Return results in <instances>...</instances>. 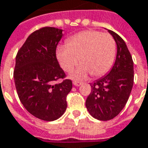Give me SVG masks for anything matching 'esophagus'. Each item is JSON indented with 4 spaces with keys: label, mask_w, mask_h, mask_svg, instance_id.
<instances>
[{
    "label": "esophagus",
    "mask_w": 148,
    "mask_h": 148,
    "mask_svg": "<svg viewBox=\"0 0 148 148\" xmlns=\"http://www.w3.org/2000/svg\"><path fill=\"white\" fill-rule=\"evenodd\" d=\"M81 85H82L81 82H73V86H80Z\"/></svg>",
    "instance_id": "1"
}]
</instances>
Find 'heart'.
<instances>
[{
  "mask_svg": "<svg viewBox=\"0 0 148 148\" xmlns=\"http://www.w3.org/2000/svg\"><path fill=\"white\" fill-rule=\"evenodd\" d=\"M115 53L116 44L111 35L86 30L70 38L66 45L58 46L56 57L66 72L72 71L80 59L82 66L71 73L70 78L81 81L90 73L95 77L105 75L110 69Z\"/></svg>",
  "mask_w": 148,
  "mask_h": 148,
  "instance_id": "b5f03b06",
  "label": "heart"
}]
</instances>
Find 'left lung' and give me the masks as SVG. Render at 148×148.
Instances as JSON below:
<instances>
[{
  "label": "left lung",
  "instance_id": "obj_1",
  "mask_svg": "<svg viewBox=\"0 0 148 148\" xmlns=\"http://www.w3.org/2000/svg\"><path fill=\"white\" fill-rule=\"evenodd\" d=\"M117 45L116 59L108 74L91 84L86 101L90 115L99 120L116 117L126 105L134 86V62L122 38L108 29Z\"/></svg>",
  "mask_w": 148,
  "mask_h": 148
}]
</instances>
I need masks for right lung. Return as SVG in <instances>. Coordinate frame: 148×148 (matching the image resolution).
<instances>
[{
  "label": "right lung",
  "mask_w": 148,
  "mask_h": 148,
  "mask_svg": "<svg viewBox=\"0 0 148 148\" xmlns=\"http://www.w3.org/2000/svg\"><path fill=\"white\" fill-rule=\"evenodd\" d=\"M62 29L44 27L27 38L15 58L14 80L20 102L29 113L39 119L53 121L66 109V97L72 82L65 77L56 58V48Z\"/></svg>",
  "instance_id": "right-lung-1"
}]
</instances>
